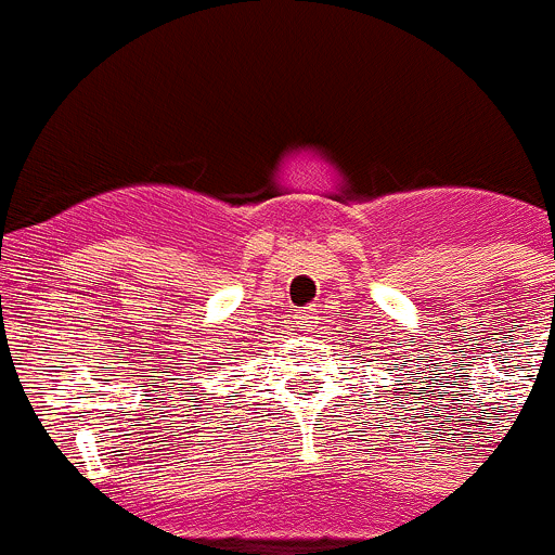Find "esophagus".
Masks as SVG:
<instances>
[{"instance_id":"1","label":"esophagus","mask_w":555,"mask_h":555,"mask_svg":"<svg viewBox=\"0 0 555 555\" xmlns=\"http://www.w3.org/2000/svg\"><path fill=\"white\" fill-rule=\"evenodd\" d=\"M296 323H299L301 332H307L310 326H315V323H318L315 307H305V310H299V315H296Z\"/></svg>"}]
</instances>
